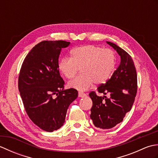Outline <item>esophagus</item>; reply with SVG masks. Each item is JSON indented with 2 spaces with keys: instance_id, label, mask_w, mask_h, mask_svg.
<instances>
[{
  "instance_id": "esophagus-1",
  "label": "esophagus",
  "mask_w": 158,
  "mask_h": 158,
  "mask_svg": "<svg viewBox=\"0 0 158 158\" xmlns=\"http://www.w3.org/2000/svg\"><path fill=\"white\" fill-rule=\"evenodd\" d=\"M78 96H79V97H80V98H83V97H85L86 96V94L79 92Z\"/></svg>"
}]
</instances>
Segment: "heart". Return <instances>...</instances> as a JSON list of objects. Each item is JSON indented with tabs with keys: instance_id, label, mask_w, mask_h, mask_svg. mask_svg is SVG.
<instances>
[{
	"instance_id": "1",
	"label": "heart",
	"mask_w": 158,
	"mask_h": 158,
	"mask_svg": "<svg viewBox=\"0 0 158 158\" xmlns=\"http://www.w3.org/2000/svg\"><path fill=\"white\" fill-rule=\"evenodd\" d=\"M115 65V56L113 50L88 45L73 49L70 52V58L60 59L58 69L66 78L71 79L81 68L82 75L70 81L69 86L85 91L94 83L98 85L105 83L113 73Z\"/></svg>"
}]
</instances>
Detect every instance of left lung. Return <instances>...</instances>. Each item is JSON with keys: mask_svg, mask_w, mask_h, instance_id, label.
Returning <instances> with one entry per match:
<instances>
[{"mask_svg": "<svg viewBox=\"0 0 158 158\" xmlns=\"http://www.w3.org/2000/svg\"><path fill=\"white\" fill-rule=\"evenodd\" d=\"M121 57L120 64L105 84L97 91L110 97L98 96L95 92L89 93L93 105L90 118L97 127L110 129L121 123L132 109L137 92V75L131 56L115 43L106 41Z\"/></svg>", "mask_w": 158, "mask_h": 158, "instance_id": "left-lung-1", "label": "left lung"}]
</instances>
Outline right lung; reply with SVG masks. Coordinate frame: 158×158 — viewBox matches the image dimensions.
I'll return each instance as SVG.
<instances>
[{
	"label": "right lung",
	"mask_w": 158,
	"mask_h": 158,
	"mask_svg": "<svg viewBox=\"0 0 158 158\" xmlns=\"http://www.w3.org/2000/svg\"><path fill=\"white\" fill-rule=\"evenodd\" d=\"M69 45L64 41H41L28 53L20 69L18 88L26 113L46 132L63 126L67 109L78 96L75 89H64L58 69L61 50Z\"/></svg>",
	"instance_id": "1"
}]
</instances>
